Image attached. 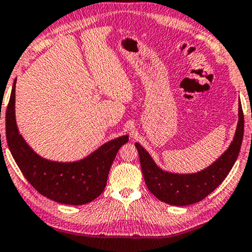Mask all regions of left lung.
I'll return each instance as SVG.
<instances>
[{"label":"left lung","mask_w":252,"mask_h":252,"mask_svg":"<svg viewBox=\"0 0 252 252\" xmlns=\"http://www.w3.org/2000/svg\"><path fill=\"white\" fill-rule=\"evenodd\" d=\"M243 129L245 118L241 103L239 102L238 127L229 149L212 165L192 175H177L163 171L154 163L142 145L135 143L149 190L161 202L175 206H186L203 200L222 184L237 161L242 144Z\"/></svg>","instance_id":"8db88e82"}]
</instances>
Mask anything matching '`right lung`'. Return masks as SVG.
<instances>
[{"label":"right lung","mask_w":252,"mask_h":252,"mask_svg":"<svg viewBox=\"0 0 252 252\" xmlns=\"http://www.w3.org/2000/svg\"><path fill=\"white\" fill-rule=\"evenodd\" d=\"M15 81L6 107L5 131L11 154L29 184L47 198L61 204L83 205L103 191L110 166L121 146L128 142L124 135L106 143L83 160L54 162L42 158L30 149L19 134L14 116Z\"/></svg>","instance_id":"right-lung-1"}]
</instances>
